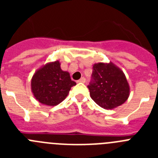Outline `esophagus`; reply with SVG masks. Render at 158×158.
I'll return each instance as SVG.
<instances>
[{"label": "esophagus", "mask_w": 158, "mask_h": 158, "mask_svg": "<svg viewBox=\"0 0 158 158\" xmlns=\"http://www.w3.org/2000/svg\"><path fill=\"white\" fill-rule=\"evenodd\" d=\"M77 82H79V83H85V78L81 77L80 80L77 81Z\"/></svg>", "instance_id": "obj_1"}]
</instances>
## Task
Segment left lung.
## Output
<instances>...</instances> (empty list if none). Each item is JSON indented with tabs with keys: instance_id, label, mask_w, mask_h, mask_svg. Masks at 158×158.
Instances as JSON below:
<instances>
[{
	"instance_id": "1",
	"label": "left lung",
	"mask_w": 158,
	"mask_h": 158,
	"mask_svg": "<svg viewBox=\"0 0 158 158\" xmlns=\"http://www.w3.org/2000/svg\"><path fill=\"white\" fill-rule=\"evenodd\" d=\"M93 82L88 88L90 96L100 107L114 109L130 96V85L120 68L111 62H98L93 66Z\"/></svg>"
}]
</instances>
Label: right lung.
Wrapping results in <instances>:
<instances>
[{"mask_svg": "<svg viewBox=\"0 0 158 158\" xmlns=\"http://www.w3.org/2000/svg\"><path fill=\"white\" fill-rule=\"evenodd\" d=\"M75 85L69 73L62 70L61 63L57 60L43 65L35 72L31 89L37 101L53 107L63 101Z\"/></svg>", "mask_w": 158, "mask_h": 158, "instance_id": "add662e5", "label": "right lung"}]
</instances>
